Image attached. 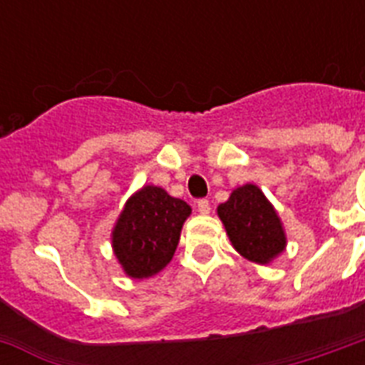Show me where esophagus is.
Here are the masks:
<instances>
[{"label": "esophagus", "instance_id": "obj_1", "mask_svg": "<svg viewBox=\"0 0 365 365\" xmlns=\"http://www.w3.org/2000/svg\"><path fill=\"white\" fill-rule=\"evenodd\" d=\"M197 210H199L200 214H208V212H210V200L200 199L199 202H197Z\"/></svg>", "mask_w": 365, "mask_h": 365}]
</instances>
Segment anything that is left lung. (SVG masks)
I'll use <instances>...</instances> for the list:
<instances>
[{"instance_id": "left-lung-1", "label": "left lung", "mask_w": 365, "mask_h": 365, "mask_svg": "<svg viewBox=\"0 0 365 365\" xmlns=\"http://www.w3.org/2000/svg\"><path fill=\"white\" fill-rule=\"evenodd\" d=\"M229 240L242 257L265 265L286 248V233L274 206L257 185L246 183L217 206Z\"/></svg>"}]
</instances>
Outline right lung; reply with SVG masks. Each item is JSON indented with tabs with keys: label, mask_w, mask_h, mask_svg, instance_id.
<instances>
[{
	"label": "right lung",
	"mask_w": 365,
	"mask_h": 365,
	"mask_svg": "<svg viewBox=\"0 0 365 365\" xmlns=\"http://www.w3.org/2000/svg\"><path fill=\"white\" fill-rule=\"evenodd\" d=\"M191 206L163 187L143 185L126 200L111 244L123 271L132 278H149L170 263Z\"/></svg>",
	"instance_id": "obj_1"
}]
</instances>
